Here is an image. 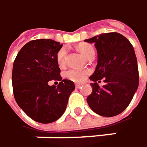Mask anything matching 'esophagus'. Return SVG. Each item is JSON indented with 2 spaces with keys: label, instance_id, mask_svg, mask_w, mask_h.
<instances>
[{
  "label": "esophagus",
  "instance_id": "1",
  "mask_svg": "<svg viewBox=\"0 0 147 147\" xmlns=\"http://www.w3.org/2000/svg\"><path fill=\"white\" fill-rule=\"evenodd\" d=\"M75 86H76V88H79V87L82 86V84H80V83H76V85H75Z\"/></svg>",
  "mask_w": 147,
  "mask_h": 147
}]
</instances>
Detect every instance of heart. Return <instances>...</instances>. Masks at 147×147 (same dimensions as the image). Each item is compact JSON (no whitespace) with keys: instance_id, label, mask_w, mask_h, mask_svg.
<instances>
[{"instance_id":"b5f03b06","label":"heart","mask_w":147,"mask_h":147,"mask_svg":"<svg viewBox=\"0 0 147 147\" xmlns=\"http://www.w3.org/2000/svg\"><path fill=\"white\" fill-rule=\"evenodd\" d=\"M79 51L86 57H88L92 53L94 52V49L89 44L82 43L78 45ZM57 62L60 66H63L65 64L66 59V50L65 49H61L57 53ZM90 74V71L87 69H69L64 72V76L74 82H83L87 76Z\"/></svg>"}]
</instances>
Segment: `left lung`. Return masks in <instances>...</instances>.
<instances>
[{"label":"left lung","instance_id":"8db88e82","mask_svg":"<svg viewBox=\"0 0 147 147\" xmlns=\"http://www.w3.org/2000/svg\"><path fill=\"white\" fill-rule=\"evenodd\" d=\"M94 43L98 65L90 76L93 82L92 93L87 97L89 107L96 113L113 117L121 113L130 103L139 85V71L134 48L125 36L107 33L85 39ZM105 78L101 88L96 81Z\"/></svg>","mask_w":147,"mask_h":147}]
</instances>
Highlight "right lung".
<instances>
[{"label": "right lung", "instance_id": "obj_1", "mask_svg": "<svg viewBox=\"0 0 147 147\" xmlns=\"http://www.w3.org/2000/svg\"><path fill=\"white\" fill-rule=\"evenodd\" d=\"M62 47L53 39H35L18 52L12 68V89L18 106L34 121L49 124L64 113L69 97L75 89L73 82L60 76L57 53ZM51 80L59 85L49 86Z\"/></svg>", "mask_w": 147, "mask_h": 147}]
</instances>
